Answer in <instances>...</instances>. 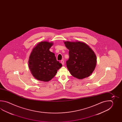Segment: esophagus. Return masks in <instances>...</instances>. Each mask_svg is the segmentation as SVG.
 I'll use <instances>...</instances> for the list:
<instances>
[{
    "label": "esophagus",
    "mask_w": 122,
    "mask_h": 122,
    "mask_svg": "<svg viewBox=\"0 0 122 122\" xmlns=\"http://www.w3.org/2000/svg\"><path fill=\"white\" fill-rule=\"evenodd\" d=\"M61 63L62 64V65H64V60H61Z\"/></svg>",
    "instance_id": "obj_1"
}]
</instances>
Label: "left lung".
Instances as JSON below:
<instances>
[{"instance_id": "left-lung-1", "label": "left lung", "mask_w": 122, "mask_h": 122, "mask_svg": "<svg viewBox=\"0 0 122 122\" xmlns=\"http://www.w3.org/2000/svg\"><path fill=\"white\" fill-rule=\"evenodd\" d=\"M64 43L69 50L66 65L71 74L79 79L88 77L96 66L97 58L93 51L82 42L67 41Z\"/></svg>"}]
</instances>
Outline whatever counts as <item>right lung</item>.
Masks as SVG:
<instances>
[{
    "label": "right lung",
    "instance_id": "1",
    "mask_svg": "<svg viewBox=\"0 0 122 122\" xmlns=\"http://www.w3.org/2000/svg\"><path fill=\"white\" fill-rule=\"evenodd\" d=\"M52 42H41L34 47L29 57V67L32 75L38 80L48 81L56 75L62 65L57 61L50 48Z\"/></svg>",
    "mask_w": 122,
    "mask_h": 122
}]
</instances>
